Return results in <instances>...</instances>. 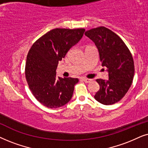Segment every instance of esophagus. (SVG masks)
Wrapping results in <instances>:
<instances>
[{
    "label": "esophagus",
    "mask_w": 148,
    "mask_h": 148,
    "mask_svg": "<svg viewBox=\"0 0 148 148\" xmlns=\"http://www.w3.org/2000/svg\"><path fill=\"white\" fill-rule=\"evenodd\" d=\"M82 80L86 83H90L92 81V79H89V78H82Z\"/></svg>",
    "instance_id": "34e87169"
}]
</instances>
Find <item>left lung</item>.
Wrapping results in <instances>:
<instances>
[{
	"label": "left lung",
	"mask_w": 148,
	"mask_h": 148,
	"mask_svg": "<svg viewBox=\"0 0 148 148\" xmlns=\"http://www.w3.org/2000/svg\"><path fill=\"white\" fill-rule=\"evenodd\" d=\"M85 36L93 41L99 51L101 66H106L109 80L97 79L100 88L95 99L104 105H112L123 99L133 82L135 67L133 58L124 41L103 26L89 29Z\"/></svg>",
	"instance_id": "8db88e82"
}]
</instances>
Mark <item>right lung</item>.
Instances as JSON below:
<instances>
[{"label":"right lung","instance_id":"add662e5","mask_svg":"<svg viewBox=\"0 0 148 148\" xmlns=\"http://www.w3.org/2000/svg\"><path fill=\"white\" fill-rule=\"evenodd\" d=\"M84 28L51 29L34 42L27 56L25 78L34 97L43 106L58 108L70 101L78 78H58L59 61L83 36Z\"/></svg>","mask_w":148,"mask_h":148}]
</instances>
